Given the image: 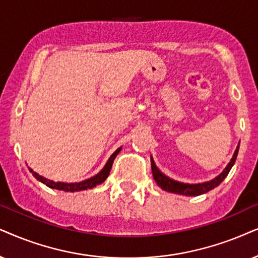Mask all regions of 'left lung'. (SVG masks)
<instances>
[{
  "mask_svg": "<svg viewBox=\"0 0 258 258\" xmlns=\"http://www.w3.org/2000/svg\"><path fill=\"white\" fill-rule=\"evenodd\" d=\"M238 149H239V145L237 146L236 151L233 153V157L229 163V165L225 168V170L221 172L219 176H217L214 180H212L210 182H205V183H198V184H189V183H181V182L171 180V178L167 177V176L159 171V169L156 167L155 161H153V158L151 157V168H152L153 178H155V181L157 182V184L163 189V190L170 191V193H175V194L188 195V197H198V195L205 194L207 193V191L212 190V189L218 187V185L224 181V178L229 175L231 168L233 167L234 162H236Z\"/></svg>",
  "mask_w": 258,
  "mask_h": 258,
  "instance_id": "obj_1",
  "label": "left lung"
}]
</instances>
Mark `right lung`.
I'll return each mask as SVG.
<instances>
[{"label":"right lung","mask_w":258,"mask_h":258,"mask_svg":"<svg viewBox=\"0 0 258 258\" xmlns=\"http://www.w3.org/2000/svg\"><path fill=\"white\" fill-rule=\"evenodd\" d=\"M120 150H121V148H119L115 152L113 153L112 156H110V158L108 159V162L106 163L105 168H103L102 170L99 172V174L94 176V177L88 178V180H86V181L76 182V183H64V182H53V181L47 180V178L42 177V176L37 174V172L32 170V169H29V171H31L32 174H33V176H34L35 178H37L38 181L42 182V183L46 184L47 187H50L52 189H58V190H64V191L86 190V189H91V188L96 187V185H99L100 183H102V182L105 181L107 177H108V175H109V172H110V169H112L114 159H115L116 156H118V153L120 152Z\"/></svg>","instance_id":"right-lung-1"}]
</instances>
